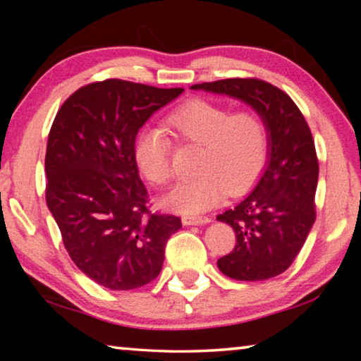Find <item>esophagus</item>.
<instances>
[{"mask_svg": "<svg viewBox=\"0 0 361 361\" xmlns=\"http://www.w3.org/2000/svg\"><path fill=\"white\" fill-rule=\"evenodd\" d=\"M181 221L185 226H202V224L210 223L212 219L209 216H185Z\"/></svg>", "mask_w": 361, "mask_h": 361, "instance_id": "1", "label": "esophagus"}]
</instances>
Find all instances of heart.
<instances>
[{
	"label": "heart",
	"instance_id": "obj_1",
	"mask_svg": "<svg viewBox=\"0 0 361 361\" xmlns=\"http://www.w3.org/2000/svg\"><path fill=\"white\" fill-rule=\"evenodd\" d=\"M167 126L185 143L200 146L195 172L164 197L169 210L195 215L239 194L258 178L267 159V127L255 111H235L209 100H191L169 116ZM170 138L159 127H145L135 140L137 166L146 178L166 185L172 178Z\"/></svg>",
	"mask_w": 361,
	"mask_h": 361
}]
</instances>
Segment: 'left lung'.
<instances>
[{
  "instance_id": "left-lung-1",
  "label": "left lung",
  "mask_w": 361,
  "mask_h": 361,
  "mask_svg": "<svg viewBox=\"0 0 361 361\" xmlns=\"http://www.w3.org/2000/svg\"><path fill=\"white\" fill-rule=\"evenodd\" d=\"M191 89L240 100L264 121L266 167L253 191L216 216L237 239L218 269L245 282L276 277L295 261L315 221L319 161L307 122L283 90L259 79H221Z\"/></svg>"
}]
</instances>
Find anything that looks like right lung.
I'll use <instances>...</instances> for the list:
<instances>
[{"label": "right lung", "instance_id": "right-lung-1", "mask_svg": "<svg viewBox=\"0 0 361 361\" xmlns=\"http://www.w3.org/2000/svg\"><path fill=\"white\" fill-rule=\"evenodd\" d=\"M185 89L106 79L78 89L54 119L46 151V202L79 271L114 291L161 272L181 219L149 213L133 154L138 130Z\"/></svg>", "mask_w": 361, "mask_h": 361}]
</instances>
